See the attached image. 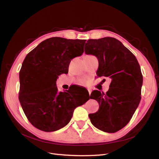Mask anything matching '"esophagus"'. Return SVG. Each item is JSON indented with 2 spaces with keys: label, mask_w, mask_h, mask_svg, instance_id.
<instances>
[{
  "label": "esophagus",
  "mask_w": 159,
  "mask_h": 159,
  "mask_svg": "<svg viewBox=\"0 0 159 159\" xmlns=\"http://www.w3.org/2000/svg\"><path fill=\"white\" fill-rule=\"evenodd\" d=\"M87 91H88V92H89V95H91V89H87Z\"/></svg>",
  "instance_id": "34e87169"
}]
</instances>
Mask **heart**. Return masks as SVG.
I'll return each mask as SVG.
<instances>
[{"instance_id":"b5f03b06","label":"heart","mask_w":159,"mask_h":159,"mask_svg":"<svg viewBox=\"0 0 159 159\" xmlns=\"http://www.w3.org/2000/svg\"><path fill=\"white\" fill-rule=\"evenodd\" d=\"M92 57V56H91V55H87V56H85V57ZM86 83H87V81H86V80H82V81H81V84H83V85L86 84Z\"/></svg>"}]
</instances>
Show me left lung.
Masks as SVG:
<instances>
[{
  "label": "left lung",
  "instance_id": "8db88e82",
  "mask_svg": "<svg viewBox=\"0 0 159 159\" xmlns=\"http://www.w3.org/2000/svg\"><path fill=\"white\" fill-rule=\"evenodd\" d=\"M85 52L98 58V77L111 79L106 93L98 90L91 93L90 98L98 102L99 108L89 114L91 122L105 132H116L128 124L140 102V66L134 54L113 37L87 40Z\"/></svg>",
  "mask_w": 159,
  "mask_h": 159
}]
</instances>
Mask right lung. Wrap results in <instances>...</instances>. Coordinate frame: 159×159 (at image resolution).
<instances>
[{
  "label": "right lung",
  "mask_w": 159,
  "mask_h": 159,
  "mask_svg": "<svg viewBox=\"0 0 159 159\" xmlns=\"http://www.w3.org/2000/svg\"><path fill=\"white\" fill-rule=\"evenodd\" d=\"M86 40L51 37L27 54L20 71L19 101L30 122L43 132H51L66 125L74 109L88 97L72 91L58 92V75L68 72L71 60L84 51Z\"/></svg>",
  "instance_id": "1"
}]
</instances>
